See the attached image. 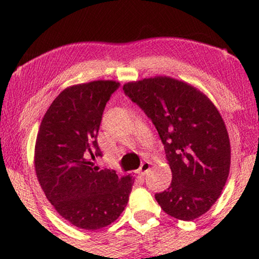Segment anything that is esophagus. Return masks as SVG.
Here are the masks:
<instances>
[{"instance_id":"obj_1","label":"esophagus","mask_w":259,"mask_h":259,"mask_svg":"<svg viewBox=\"0 0 259 259\" xmlns=\"http://www.w3.org/2000/svg\"><path fill=\"white\" fill-rule=\"evenodd\" d=\"M150 168H151V163L148 162V160H145L144 163H142L141 164V167L139 168V175H141V177H145V175L147 174V171L150 170Z\"/></svg>"}]
</instances>
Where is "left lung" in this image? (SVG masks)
I'll use <instances>...</instances> for the list:
<instances>
[{"instance_id":"1","label":"left lung","mask_w":259,"mask_h":259,"mask_svg":"<svg viewBox=\"0 0 259 259\" xmlns=\"http://www.w3.org/2000/svg\"><path fill=\"white\" fill-rule=\"evenodd\" d=\"M123 90L164 145L171 184L154 195L158 204L180 221L201 217L219 198L230 169V141L218 109L191 85L167 76L127 82Z\"/></svg>"}]
</instances>
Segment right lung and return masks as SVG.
<instances>
[{
    "mask_svg": "<svg viewBox=\"0 0 259 259\" xmlns=\"http://www.w3.org/2000/svg\"><path fill=\"white\" fill-rule=\"evenodd\" d=\"M119 82L97 80L65 89L47 109L35 146V170L47 200L65 221L97 230L117 221L134 180L92 160L102 157L97 135Z\"/></svg>",
    "mask_w": 259,
    "mask_h": 259,
    "instance_id": "1",
    "label": "right lung"
}]
</instances>
